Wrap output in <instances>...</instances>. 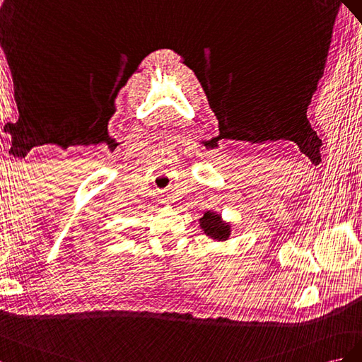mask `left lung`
Segmentation results:
<instances>
[{
	"label": "left lung",
	"mask_w": 362,
	"mask_h": 362,
	"mask_svg": "<svg viewBox=\"0 0 362 362\" xmlns=\"http://www.w3.org/2000/svg\"><path fill=\"white\" fill-rule=\"evenodd\" d=\"M199 226L203 233H206L215 241H227L232 235V224L224 221L223 216L215 211L204 212L199 220Z\"/></svg>",
	"instance_id": "left-lung-1"
}]
</instances>
